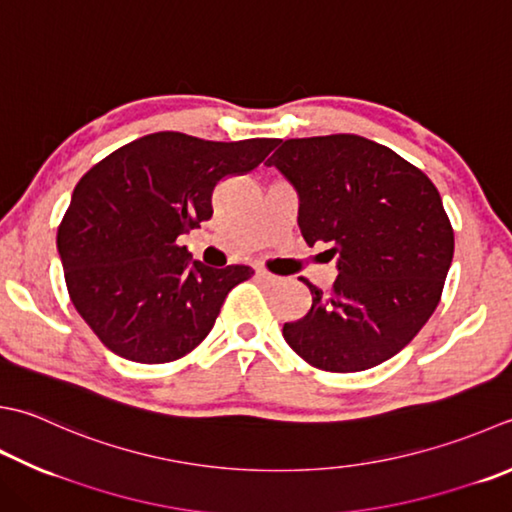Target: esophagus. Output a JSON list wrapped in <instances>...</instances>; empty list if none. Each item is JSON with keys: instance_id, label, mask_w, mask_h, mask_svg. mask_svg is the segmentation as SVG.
Segmentation results:
<instances>
[{"instance_id": "obj_1", "label": "esophagus", "mask_w": 512, "mask_h": 512, "mask_svg": "<svg viewBox=\"0 0 512 512\" xmlns=\"http://www.w3.org/2000/svg\"><path fill=\"white\" fill-rule=\"evenodd\" d=\"M255 277L259 279V282H264V284H277L279 282V277H275V275H270L268 270H255Z\"/></svg>"}]
</instances>
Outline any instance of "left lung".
Listing matches in <instances>:
<instances>
[{"instance_id": "left-lung-1", "label": "left lung", "mask_w": 512, "mask_h": 512, "mask_svg": "<svg viewBox=\"0 0 512 512\" xmlns=\"http://www.w3.org/2000/svg\"><path fill=\"white\" fill-rule=\"evenodd\" d=\"M266 166L295 188L308 246L337 259L328 293L284 324L310 366L357 373L395 357L435 313L455 235L433 182L386 146L359 135L286 139ZM278 146V144H277Z\"/></svg>"}]
</instances>
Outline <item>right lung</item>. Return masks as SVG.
I'll use <instances>...</instances> for the list:
<instances>
[{"label":"right lung","mask_w":512,"mask_h":512,"mask_svg":"<svg viewBox=\"0 0 512 512\" xmlns=\"http://www.w3.org/2000/svg\"><path fill=\"white\" fill-rule=\"evenodd\" d=\"M275 146L166 130L117 148L79 179L57 250L73 306L108 350L166 364L204 342L226 295L253 270L206 266L177 237L213 217L219 179L248 173Z\"/></svg>","instance_id":"add662e5"}]
</instances>
